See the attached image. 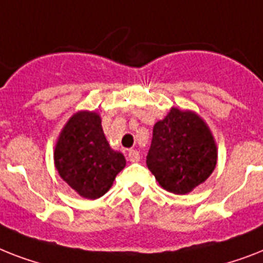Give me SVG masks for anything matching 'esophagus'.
<instances>
[{"mask_svg": "<svg viewBox=\"0 0 263 263\" xmlns=\"http://www.w3.org/2000/svg\"><path fill=\"white\" fill-rule=\"evenodd\" d=\"M127 159L129 162H139L140 161V155L136 150H129L127 154Z\"/></svg>", "mask_w": 263, "mask_h": 263, "instance_id": "esophagus-1", "label": "esophagus"}]
</instances>
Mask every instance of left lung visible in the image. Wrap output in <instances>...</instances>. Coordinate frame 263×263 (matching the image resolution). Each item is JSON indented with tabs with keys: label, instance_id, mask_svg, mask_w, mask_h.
Wrapping results in <instances>:
<instances>
[{
	"label": "left lung",
	"instance_id": "obj_1",
	"mask_svg": "<svg viewBox=\"0 0 263 263\" xmlns=\"http://www.w3.org/2000/svg\"><path fill=\"white\" fill-rule=\"evenodd\" d=\"M216 159L212 134L196 113L173 108L154 125L146 163L166 191H193L212 174Z\"/></svg>",
	"mask_w": 263,
	"mask_h": 263
}]
</instances>
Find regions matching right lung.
<instances>
[{
    "label": "right lung",
    "mask_w": 263,
    "mask_h": 263,
    "mask_svg": "<svg viewBox=\"0 0 263 263\" xmlns=\"http://www.w3.org/2000/svg\"><path fill=\"white\" fill-rule=\"evenodd\" d=\"M55 166L82 197H101L124 168L123 154L113 151L95 112H78L69 120L55 147Z\"/></svg>",
    "instance_id": "obj_1"
}]
</instances>
